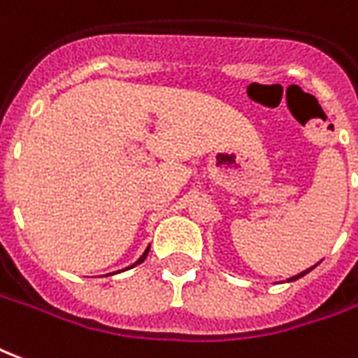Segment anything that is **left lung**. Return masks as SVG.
<instances>
[{
	"label": "left lung",
	"instance_id": "1",
	"mask_svg": "<svg viewBox=\"0 0 358 358\" xmlns=\"http://www.w3.org/2000/svg\"><path fill=\"white\" fill-rule=\"evenodd\" d=\"M311 269H315V266H313V267H309V269H306V271H301V273H298V275H296V277H292V279H288V280H296V279H300V277H303V275H306V273H309V271H311Z\"/></svg>",
	"mask_w": 358,
	"mask_h": 358
}]
</instances>
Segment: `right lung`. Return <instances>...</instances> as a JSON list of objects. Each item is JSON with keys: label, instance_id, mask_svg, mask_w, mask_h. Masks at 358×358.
<instances>
[{"label": "right lung", "instance_id": "1", "mask_svg": "<svg viewBox=\"0 0 358 358\" xmlns=\"http://www.w3.org/2000/svg\"><path fill=\"white\" fill-rule=\"evenodd\" d=\"M148 252H150V246H148V248H145V252L142 254V256H140L138 262H136V264H134V266H138V264H142V262L145 260V256H148ZM134 266H131V267H134Z\"/></svg>", "mask_w": 358, "mask_h": 358}]
</instances>
